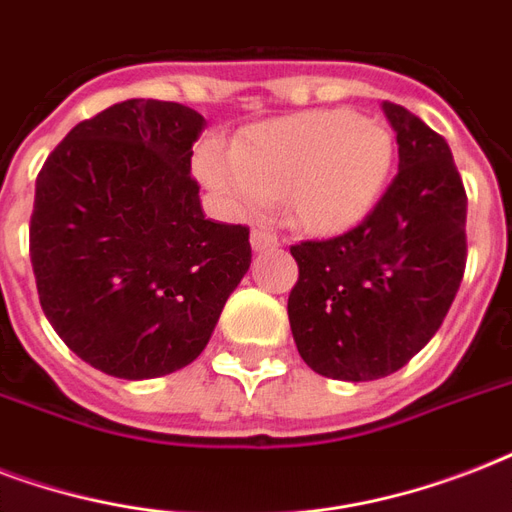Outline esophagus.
I'll return each mask as SVG.
<instances>
[{
    "instance_id": "34e87169",
    "label": "esophagus",
    "mask_w": 512,
    "mask_h": 512,
    "mask_svg": "<svg viewBox=\"0 0 512 512\" xmlns=\"http://www.w3.org/2000/svg\"><path fill=\"white\" fill-rule=\"evenodd\" d=\"M252 247H255L257 252H265V249L279 247V239H276V233H271L268 228H255V231H252Z\"/></svg>"
}]
</instances>
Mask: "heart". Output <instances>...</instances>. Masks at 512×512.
<instances>
[{"label": "heart", "instance_id": "1", "mask_svg": "<svg viewBox=\"0 0 512 512\" xmlns=\"http://www.w3.org/2000/svg\"><path fill=\"white\" fill-rule=\"evenodd\" d=\"M396 162V140L356 111H308L255 124L228 148L207 143L196 156L204 183L236 212L284 204L308 233H342L380 201Z\"/></svg>", "mask_w": 512, "mask_h": 512}]
</instances>
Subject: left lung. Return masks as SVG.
<instances>
[{
	"label": "left lung",
	"mask_w": 512,
	"mask_h": 512,
	"mask_svg": "<svg viewBox=\"0 0 512 512\" xmlns=\"http://www.w3.org/2000/svg\"><path fill=\"white\" fill-rule=\"evenodd\" d=\"M398 172L350 231L289 247L300 276L289 327L313 372L364 382L398 372L438 332L460 289L468 196L446 140L398 103Z\"/></svg>",
	"instance_id": "left-lung-1"
}]
</instances>
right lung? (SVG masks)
<instances>
[{"mask_svg":"<svg viewBox=\"0 0 512 512\" xmlns=\"http://www.w3.org/2000/svg\"><path fill=\"white\" fill-rule=\"evenodd\" d=\"M204 127L180 103L124 100L76 124L36 175L39 303L60 340L111 377L191 364L252 263L247 225L201 212L191 156Z\"/></svg>","mask_w":512,"mask_h":512,"instance_id":"obj_1","label":"right lung"}]
</instances>
